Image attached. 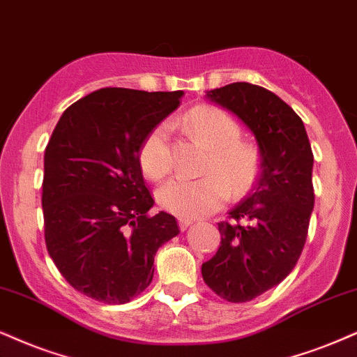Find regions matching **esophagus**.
<instances>
[{
  "mask_svg": "<svg viewBox=\"0 0 357 357\" xmlns=\"http://www.w3.org/2000/svg\"><path fill=\"white\" fill-rule=\"evenodd\" d=\"M192 223H193L192 220H188V218H180V220H178V227H180V230H182V231H183V230H187V228L190 227Z\"/></svg>",
  "mask_w": 357,
  "mask_h": 357,
  "instance_id": "34e87169",
  "label": "esophagus"
}]
</instances>
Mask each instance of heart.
Instances as JSON below:
<instances>
[{
  "label": "heart",
  "mask_w": 357,
  "mask_h": 357,
  "mask_svg": "<svg viewBox=\"0 0 357 357\" xmlns=\"http://www.w3.org/2000/svg\"><path fill=\"white\" fill-rule=\"evenodd\" d=\"M183 126L210 149L206 175L202 178L174 177L158 187L157 202L167 212L182 218H199L222 208L230 197L248 192L259 174V153L241 142L240 127L227 112L199 105L182 119ZM139 165L145 177L162 178L172 167L169 127L158 124L139 149Z\"/></svg>",
  "instance_id": "b5f03b06"
}]
</instances>
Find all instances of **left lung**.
<instances>
[{"instance_id": "left-lung-1", "label": "left lung", "mask_w": 357, "mask_h": 357, "mask_svg": "<svg viewBox=\"0 0 357 357\" xmlns=\"http://www.w3.org/2000/svg\"><path fill=\"white\" fill-rule=\"evenodd\" d=\"M253 132L259 178L220 222L217 255L202 265L204 281L223 300L246 303L280 284L305 246L314 206L313 152L305 124L284 100L250 82L206 91Z\"/></svg>"}]
</instances>
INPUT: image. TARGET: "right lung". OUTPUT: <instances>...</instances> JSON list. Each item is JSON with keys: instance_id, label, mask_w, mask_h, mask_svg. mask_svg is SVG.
Segmentation results:
<instances>
[{"instance_id": "1", "label": "right lung", "mask_w": 357, "mask_h": 357, "mask_svg": "<svg viewBox=\"0 0 357 357\" xmlns=\"http://www.w3.org/2000/svg\"><path fill=\"white\" fill-rule=\"evenodd\" d=\"M183 91L105 87L66 109L44 152L43 213L50 257L73 288L124 305L151 284L157 250L178 235L165 212L149 217L139 149Z\"/></svg>"}]
</instances>
